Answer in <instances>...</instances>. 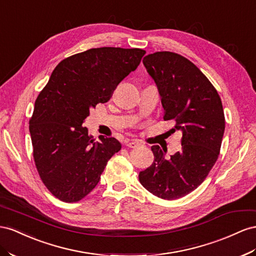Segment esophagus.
<instances>
[{"label": "esophagus", "instance_id": "esophagus-1", "mask_svg": "<svg viewBox=\"0 0 256 256\" xmlns=\"http://www.w3.org/2000/svg\"><path fill=\"white\" fill-rule=\"evenodd\" d=\"M142 145V142L140 140H136V139H134L131 140L130 142L127 143V146L131 148H139Z\"/></svg>", "mask_w": 256, "mask_h": 256}]
</instances>
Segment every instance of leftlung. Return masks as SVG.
Returning <instances> with one entry per match:
<instances>
[{"label":"left lung","mask_w":256,"mask_h":256,"mask_svg":"<svg viewBox=\"0 0 256 256\" xmlns=\"http://www.w3.org/2000/svg\"><path fill=\"white\" fill-rule=\"evenodd\" d=\"M143 64L160 94L164 120H174L182 132V148L166 158L167 150L153 145L154 162L139 180L153 195L174 200L196 190L218 160L225 130L222 101L204 74L181 54L157 52L145 56Z\"/></svg>","instance_id":"obj_1"}]
</instances>
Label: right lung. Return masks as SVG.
<instances>
[{"mask_svg": "<svg viewBox=\"0 0 256 256\" xmlns=\"http://www.w3.org/2000/svg\"><path fill=\"white\" fill-rule=\"evenodd\" d=\"M140 48H92L62 60L40 92L30 120L33 157L52 194L76 202L99 183L122 144L99 136L96 142L82 122L90 108L110 100L116 86L140 64Z\"/></svg>", "mask_w": 256, "mask_h": 256, "instance_id": "add662e5", "label": "right lung"}]
</instances>
